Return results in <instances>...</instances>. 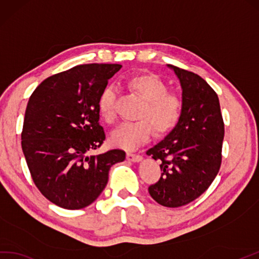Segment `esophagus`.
I'll return each mask as SVG.
<instances>
[{
    "label": "esophagus",
    "mask_w": 259,
    "mask_h": 259,
    "mask_svg": "<svg viewBox=\"0 0 259 259\" xmlns=\"http://www.w3.org/2000/svg\"><path fill=\"white\" fill-rule=\"evenodd\" d=\"M126 158L128 160H132V162H141L142 160V155L140 154H133V153H127L126 154Z\"/></svg>",
    "instance_id": "esophagus-1"
}]
</instances>
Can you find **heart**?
<instances>
[{
	"label": "heart",
	"instance_id": "b5f03b06",
	"mask_svg": "<svg viewBox=\"0 0 259 259\" xmlns=\"http://www.w3.org/2000/svg\"><path fill=\"white\" fill-rule=\"evenodd\" d=\"M127 86L145 101L139 115L142 119L120 124L111 133L110 142L115 147L132 151L151 139L153 127L158 134L173 130L181 119L183 102L177 95L167 93V85L154 74L132 76L127 79ZM116 90L108 85L102 90L97 100L100 115L106 122L114 120Z\"/></svg>",
	"mask_w": 259,
	"mask_h": 259
}]
</instances>
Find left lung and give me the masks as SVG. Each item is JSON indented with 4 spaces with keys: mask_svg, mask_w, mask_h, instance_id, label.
Returning <instances> with one entry per match:
<instances>
[{
    "mask_svg": "<svg viewBox=\"0 0 259 259\" xmlns=\"http://www.w3.org/2000/svg\"><path fill=\"white\" fill-rule=\"evenodd\" d=\"M174 70L182 86L183 113L173 131L147 155L160 159L159 181L148 187L154 200L180 207L199 197L215 180L222 164L224 120L220 100L204 78Z\"/></svg>",
    "mask_w": 259,
    "mask_h": 259,
    "instance_id": "1",
    "label": "left lung"
}]
</instances>
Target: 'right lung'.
I'll return each instance as SVG.
<instances>
[{
	"label": "right lung",
	"mask_w": 259,
	"mask_h": 259,
	"mask_svg": "<svg viewBox=\"0 0 259 259\" xmlns=\"http://www.w3.org/2000/svg\"><path fill=\"white\" fill-rule=\"evenodd\" d=\"M119 64H84L54 74L28 100L22 149L32 180L50 202L79 209L100 196L125 152L93 155L105 141L97 100Z\"/></svg>",
	"instance_id": "right-lung-1"
}]
</instances>
